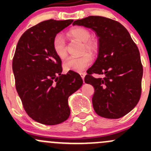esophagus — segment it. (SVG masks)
Instances as JSON below:
<instances>
[{
    "label": "esophagus",
    "mask_w": 151,
    "mask_h": 151,
    "mask_svg": "<svg viewBox=\"0 0 151 151\" xmlns=\"http://www.w3.org/2000/svg\"><path fill=\"white\" fill-rule=\"evenodd\" d=\"M80 75H81V77H82V78H83V80H84V78H85V75H86V73H85V72H81V73H80Z\"/></svg>",
    "instance_id": "1"
}]
</instances>
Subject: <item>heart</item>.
<instances>
[{
    "label": "heart",
    "mask_w": 151,
    "mask_h": 151,
    "mask_svg": "<svg viewBox=\"0 0 151 151\" xmlns=\"http://www.w3.org/2000/svg\"><path fill=\"white\" fill-rule=\"evenodd\" d=\"M67 34L69 37L75 39L83 42L82 51L86 50L88 52L93 54L98 50L99 43L96 39L91 38V32L83 27H75L71 28ZM52 48L55 54L60 58H64L67 55L66 47L63 38L60 35H56L52 41ZM93 60L92 56L88 53H85L80 57H71L65 61L64 69L66 71H74L76 72H81L91 63Z\"/></svg>",
    "instance_id": "obj_1"
}]
</instances>
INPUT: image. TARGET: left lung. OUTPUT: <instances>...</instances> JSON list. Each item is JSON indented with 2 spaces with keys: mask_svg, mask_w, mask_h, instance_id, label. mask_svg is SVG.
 Wrapping results in <instances>:
<instances>
[{
  "mask_svg": "<svg viewBox=\"0 0 151 151\" xmlns=\"http://www.w3.org/2000/svg\"><path fill=\"white\" fill-rule=\"evenodd\" d=\"M73 25L91 28L99 37L98 58L85 77V83L95 89L94 110L105 118L124 116L135 107L141 96L143 68L137 46L126 28L112 19L90 16ZM93 73L104 77L96 78Z\"/></svg>",
  "mask_w": 151,
  "mask_h": 151,
  "instance_id": "8db88e82",
  "label": "left lung"
}]
</instances>
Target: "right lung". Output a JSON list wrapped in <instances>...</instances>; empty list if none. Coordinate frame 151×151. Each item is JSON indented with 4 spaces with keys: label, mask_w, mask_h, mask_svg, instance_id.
I'll use <instances>...</instances> for the list:
<instances>
[{
    "label": "right lung",
    "mask_w": 151,
    "mask_h": 151,
    "mask_svg": "<svg viewBox=\"0 0 151 151\" xmlns=\"http://www.w3.org/2000/svg\"><path fill=\"white\" fill-rule=\"evenodd\" d=\"M73 19H48L21 36L12 61L17 91L29 117L45 125H56L70 115L68 99L83 81L75 71L61 74V60L52 48L55 36Z\"/></svg>",
    "instance_id": "add662e5"
}]
</instances>
